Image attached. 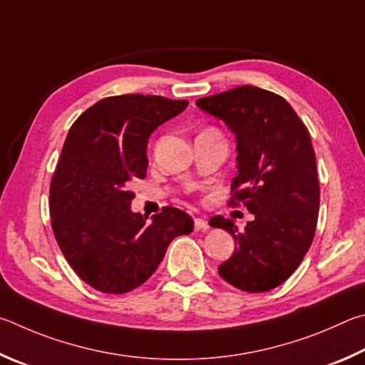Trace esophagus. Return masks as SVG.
I'll return each instance as SVG.
<instances>
[{
    "label": "esophagus",
    "mask_w": 365,
    "mask_h": 365,
    "mask_svg": "<svg viewBox=\"0 0 365 365\" xmlns=\"http://www.w3.org/2000/svg\"><path fill=\"white\" fill-rule=\"evenodd\" d=\"M194 227H195V231H207V229H208L210 226H208L207 220L195 218V220H194Z\"/></svg>",
    "instance_id": "esophagus-1"
}]
</instances>
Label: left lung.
Listing matches in <instances>:
<instances>
[{
    "instance_id": "left-lung-1",
    "label": "left lung",
    "mask_w": 365,
    "mask_h": 365,
    "mask_svg": "<svg viewBox=\"0 0 365 365\" xmlns=\"http://www.w3.org/2000/svg\"><path fill=\"white\" fill-rule=\"evenodd\" d=\"M195 104L235 134L231 203L242 202L255 216L244 231L222 216L210 220L237 245L218 267L220 276L244 292L276 289L295 272L316 232L321 195L309 131L284 98L257 86L229 89Z\"/></svg>"
}]
</instances>
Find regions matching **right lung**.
I'll use <instances>...</instances> for the list:
<instances>
[{
	"label": "right lung",
	"instance_id": "right-lung-1",
	"mask_svg": "<svg viewBox=\"0 0 365 365\" xmlns=\"http://www.w3.org/2000/svg\"><path fill=\"white\" fill-rule=\"evenodd\" d=\"M187 106L162 96H112L70 128L51 179V226L68 264L93 289L115 295L138 289L170 242L192 232V218L175 207L147 222L131 210L128 190L133 179L145 178L150 134Z\"/></svg>",
	"mask_w": 365,
	"mask_h": 365
}]
</instances>
